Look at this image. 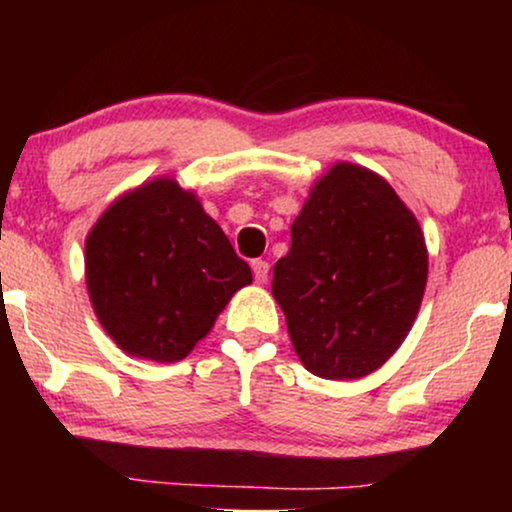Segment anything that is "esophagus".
I'll return each instance as SVG.
<instances>
[{"mask_svg":"<svg viewBox=\"0 0 512 512\" xmlns=\"http://www.w3.org/2000/svg\"><path fill=\"white\" fill-rule=\"evenodd\" d=\"M251 270H254L256 284H265V282H268V272H270L268 261H261V258H256V261L251 263Z\"/></svg>","mask_w":512,"mask_h":512,"instance_id":"34e87169","label":"esophagus"}]
</instances>
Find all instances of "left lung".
Listing matches in <instances>:
<instances>
[{"label":"left lung","mask_w":512,"mask_h":512,"mask_svg":"<svg viewBox=\"0 0 512 512\" xmlns=\"http://www.w3.org/2000/svg\"><path fill=\"white\" fill-rule=\"evenodd\" d=\"M429 254L415 214L380 174L335 163L291 226L272 296L312 375L356 380L401 347L424 298Z\"/></svg>","instance_id":"left-lung-1"}]
</instances>
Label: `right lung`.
Returning a JSON list of instances; mask_svg holds the SVG:
<instances>
[{
	"instance_id": "obj_1",
	"label": "right lung",
	"mask_w": 512,
	"mask_h": 512,
	"mask_svg": "<svg viewBox=\"0 0 512 512\" xmlns=\"http://www.w3.org/2000/svg\"><path fill=\"white\" fill-rule=\"evenodd\" d=\"M247 284L249 265L174 179L121 195L86 237L90 303L109 338L137 359H184Z\"/></svg>"
}]
</instances>
